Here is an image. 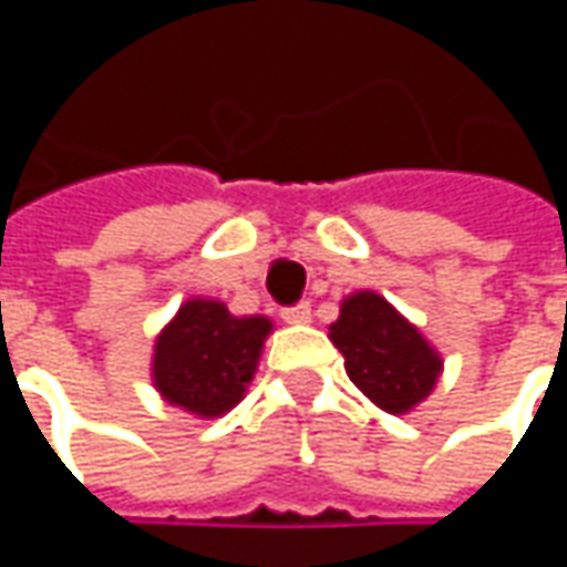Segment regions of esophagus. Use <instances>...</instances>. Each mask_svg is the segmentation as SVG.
I'll list each match as a JSON object with an SVG mask.
<instances>
[{
    "label": "esophagus",
    "instance_id": "34e87169",
    "mask_svg": "<svg viewBox=\"0 0 567 567\" xmlns=\"http://www.w3.org/2000/svg\"><path fill=\"white\" fill-rule=\"evenodd\" d=\"M280 318L287 321V324H306V321H312V306L309 302H296V306H287Z\"/></svg>",
    "mask_w": 567,
    "mask_h": 567
}]
</instances>
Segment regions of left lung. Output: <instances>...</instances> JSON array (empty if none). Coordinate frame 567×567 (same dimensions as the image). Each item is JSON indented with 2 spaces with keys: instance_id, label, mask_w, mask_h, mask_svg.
Masks as SVG:
<instances>
[{
  "instance_id": "left-lung-1",
  "label": "left lung",
  "mask_w": 567,
  "mask_h": 567,
  "mask_svg": "<svg viewBox=\"0 0 567 567\" xmlns=\"http://www.w3.org/2000/svg\"><path fill=\"white\" fill-rule=\"evenodd\" d=\"M343 353V369L369 401L388 413H406L425 401L442 375V357L406 318L372 290L347 296L328 328Z\"/></svg>"
}]
</instances>
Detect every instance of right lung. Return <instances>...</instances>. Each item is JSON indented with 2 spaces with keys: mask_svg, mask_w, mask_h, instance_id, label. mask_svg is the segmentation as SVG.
<instances>
[{
  "mask_svg": "<svg viewBox=\"0 0 567 567\" xmlns=\"http://www.w3.org/2000/svg\"><path fill=\"white\" fill-rule=\"evenodd\" d=\"M271 328L265 316H229L217 299H188L157 334L154 388L202 420L227 413L246 398Z\"/></svg>",
  "mask_w": 567,
  "mask_h": 567,
  "instance_id": "obj_1",
  "label": "right lung"
}]
</instances>
